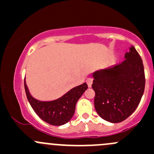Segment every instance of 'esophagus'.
Returning a JSON list of instances; mask_svg holds the SVG:
<instances>
[{"label": "esophagus", "instance_id": "esophagus-1", "mask_svg": "<svg viewBox=\"0 0 154 154\" xmlns=\"http://www.w3.org/2000/svg\"><path fill=\"white\" fill-rule=\"evenodd\" d=\"M87 84L89 87H91V86H92V79H91V78H89V79H87Z\"/></svg>", "mask_w": 154, "mask_h": 154}]
</instances>
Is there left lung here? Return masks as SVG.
Listing matches in <instances>:
<instances>
[{"mask_svg":"<svg viewBox=\"0 0 154 154\" xmlns=\"http://www.w3.org/2000/svg\"><path fill=\"white\" fill-rule=\"evenodd\" d=\"M97 113L110 123L123 121L138 106L145 90L143 60L134 46L125 54V60L108 70L92 74Z\"/></svg>","mask_w":154,"mask_h":154,"instance_id":"8db88e82","label":"left lung"}]
</instances>
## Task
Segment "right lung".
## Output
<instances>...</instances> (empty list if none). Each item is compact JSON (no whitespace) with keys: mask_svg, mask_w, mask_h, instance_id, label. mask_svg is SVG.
Segmentation results:
<instances>
[{"mask_svg":"<svg viewBox=\"0 0 154 154\" xmlns=\"http://www.w3.org/2000/svg\"><path fill=\"white\" fill-rule=\"evenodd\" d=\"M24 87L28 100L36 114L43 121L53 125H62L70 121L75 112L78 100L88 88L87 84L84 83L73 87L58 99L42 101L31 95L26 85V79Z\"/></svg>","mask_w":154,"mask_h":154,"instance_id":"add662e5","label":"right lung"}]
</instances>
